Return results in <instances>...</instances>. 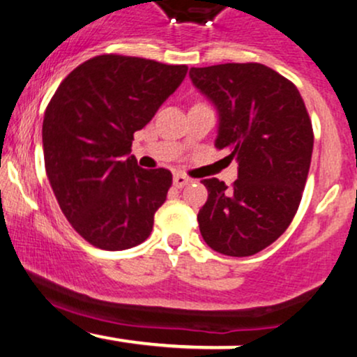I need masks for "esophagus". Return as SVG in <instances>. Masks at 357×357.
<instances>
[{
    "label": "esophagus",
    "mask_w": 357,
    "mask_h": 357,
    "mask_svg": "<svg viewBox=\"0 0 357 357\" xmlns=\"http://www.w3.org/2000/svg\"><path fill=\"white\" fill-rule=\"evenodd\" d=\"M174 186L176 188H183V186H186V184H190L191 183V179L188 178V176H184V174H174Z\"/></svg>",
    "instance_id": "esophagus-1"
}]
</instances>
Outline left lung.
Returning a JSON list of instances; mask_svg holds the SVG:
<instances>
[{
    "mask_svg": "<svg viewBox=\"0 0 357 357\" xmlns=\"http://www.w3.org/2000/svg\"><path fill=\"white\" fill-rule=\"evenodd\" d=\"M190 77L220 112L215 146L238 161L231 186L202 181L208 199L198 213L199 231L215 252L255 255L298 210L314 147L309 112L296 85L261 63L192 67Z\"/></svg>",
    "mask_w": 357,
    "mask_h": 357,
    "instance_id": "obj_1",
    "label": "left lung"
}]
</instances>
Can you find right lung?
<instances>
[{"mask_svg":"<svg viewBox=\"0 0 357 357\" xmlns=\"http://www.w3.org/2000/svg\"><path fill=\"white\" fill-rule=\"evenodd\" d=\"M186 72V65L105 53L68 73L48 102L45 169L65 218L93 247L132 248L153 231L173 174L139 167L130 146Z\"/></svg>","mask_w":357,"mask_h":357,"instance_id":"1","label":"right lung"}]
</instances>
